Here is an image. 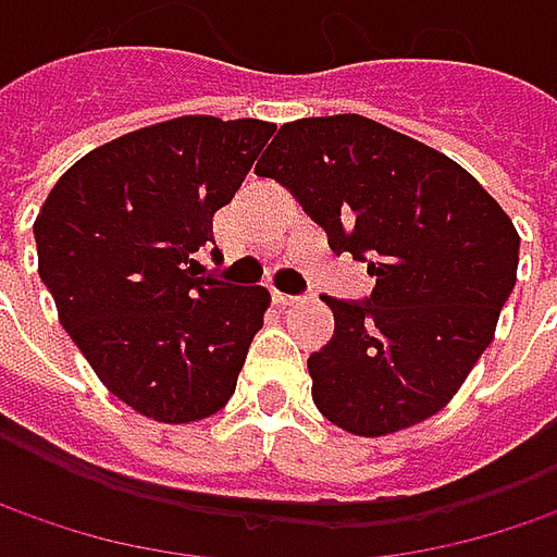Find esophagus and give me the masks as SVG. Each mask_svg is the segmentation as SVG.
<instances>
[{"instance_id":"1","label":"esophagus","mask_w":557,"mask_h":557,"mask_svg":"<svg viewBox=\"0 0 557 557\" xmlns=\"http://www.w3.org/2000/svg\"><path fill=\"white\" fill-rule=\"evenodd\" d=\"M274 299H277L283 308H293V305H302V299L299 296H289V293H274Z\"/></svg>"}]
</instances>
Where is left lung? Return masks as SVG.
Wrapping results in <instances>:
<instances>
[{
	"mask_svg": "<svg viewBox=\"0 0 557 557\" xmlns=\"http://www.w3.org/2000/svg\"><path fill=\"white\" fill-rule=\"evenodd\" d=\"M368 261L364 302L330 299L333 339L308 358L311 399L355 436L433 418L496 336L518 280L511 218L443 152L361 114L283 124L255 164Z\"/></svg>",
	"mask_w": 557,
	"mask_h": 557,
	"instance_id": "obj_1",
	"label": "left lung"
}]
</instances>
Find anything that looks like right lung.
<instances>
[{"mask_svg":"<svg viewBox=\"0 0 557 557\" xmlns=\"http://www.w3.org/2000/svg\"><path fill=\"white\" fill-rule=\"evenodd\" d=\"M277 127L183 114L86 152L34 221L39 277L111 396L158 423L221 411L271 293L202 277L211 218Z\"/></svg>","mask_w":557,"mask_h":557,"instance_id":"obj_1","label":"right lung"}]
</instances>
